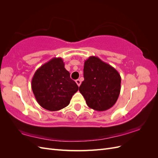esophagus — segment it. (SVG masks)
<instances>
[{"instance_id":"34e87169","label":"esophagus","mask_w":158,"mask_h":158,"mask_svg":"<svg viewBox=\"0 0 158 158\" xmlns=\"http://www.w3.org/2000/svg\"><path fill=\"white\" fill-rule=\"evenodd\" d=\"M76 83L77 84V85H78V86H80V84H81V81L79 80V79H78V80H76Z\"/></svg>"}]
</instances>
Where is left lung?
<instances>
[{
  "label": "left lung",
  "mask_w": 158,
  "mask_h": 158,
  "mask_svg": "<svg viewBox=\"0 0 158 158\" xmlns=\"http://www.w3.org/2000/svg\"><path fill=\"white\" fill-rule=\"evenodd\" d=\"M84 80L79 87L88 106L98 111L112 107L120 94L121 78L117 70L98 56L85 60Z\"/></svg>",
  "instance_id": "obj_1"
}]
</instances>
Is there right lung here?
Returning a JSON list of instances; mask_svg holds the SVG:
<instances>
[{
    "label": "right lung",
    "mask_w": 158,
    "mask_h": 158,
    "mask_svg": "<svg viewBox=\"0 0 158 158\" xmlns=\"http://www.w3.org/2000/svg\"><path fill=\"white\" fill-rule=\"evenodd\" d=\"M31 89L37 103L51 111L69 106L78 86L70 77L62 58H52L41 66L31 80Z\"/></svg>",
    "instance_id": "obj_1"
}]
</instances>
